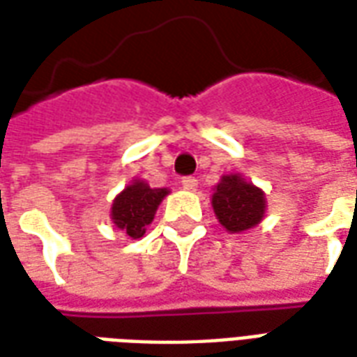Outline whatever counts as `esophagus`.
Wrapping results in <instances>:
<instances>
[{"mask_svg": "<svg viewBox=\"0 0 357 357\" xmlns=\"http://www.w3.org/2000/svg\"><path fill=\"white\" fill-rule=\"evenodd\" d=\"M181 185H183V189H187V191H195L197 185H199V179L192 178V176H187V178L181 179Z\"/></svg>", "mask_w": 357, "mask_h": 357, "instance_id": "1", "label": "esophagus"}]
</instances>
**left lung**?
<instances>
[{
    "label": "left lung",
    "instance_id": "1",
    "mask_svg": "<svg viewBox=\"0 0 357 357\" xmlns=\"http://www.w3.org/2000/svg\"><path fill=\"white\" fill-rule=\"evenodd\" d=\"M212 206L219 223L229 232H244L259 225L265 218V192L240 174L221 178L212 197Z\"/></svg>",
    "mask_w": 357,
    "mask_h": 357
}]
</instances>
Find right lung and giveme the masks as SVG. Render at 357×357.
I'll return each mask as SVG.
<instances>
[{
  "mask_svg": "<svg viewBox=\"0 0 357 357\" xmlns=\"http://www.w3.org/2000/svg\"><path fill=\"white\" fill-rule=\"evenodd\" d=\"M168 192V189H151L142 179H134L113 200L112 221L130 238H142Z\"/></svg>",
  "mask_w": 357,
  "mask_h": 357,
  "instance_id": "right-lung-1",
  "label": "right lung"
}]
</instances>
